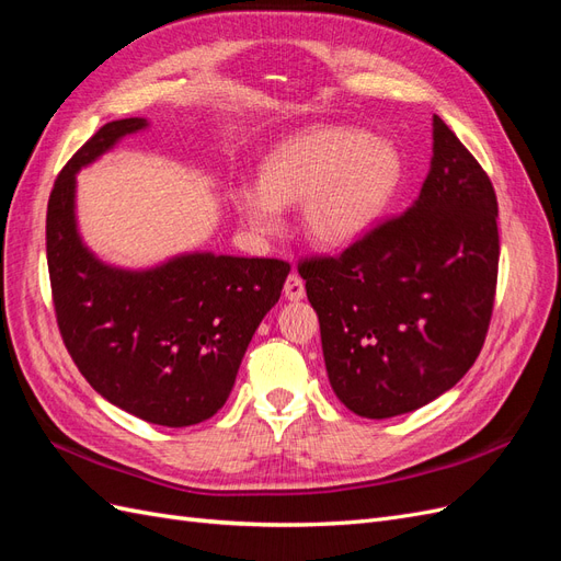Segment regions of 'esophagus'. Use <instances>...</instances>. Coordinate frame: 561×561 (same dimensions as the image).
I'll use <instances>...</instances> for the list:
<instances>
[{
	"label": "esophagus",
	"mask_w": 561,
	"mask_h": 561,
	"mask_svg": "<svg viewBox=\"0 0 561 561\" xmlns=\"http://www.w3.org/2000/svg\"><path fill=\"white\" fill-rule=\"evenodd\" d=\"M283 293H285V299L299 301L304 295H307V287H304V280L297 274H290L283 285Z\"/></svg>",
	"instance_id": "1"
}]
</instances>
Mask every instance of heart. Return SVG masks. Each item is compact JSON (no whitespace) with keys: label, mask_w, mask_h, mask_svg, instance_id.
<instances>
[{"label":"heart","mask_w":561,"mask_h":561,"mask_svg":"<svg viewBox=\"0 0 561 561\" xmlns=\"http://www.w3.org/2000/svg\"><path fill=\"white\" fill-rule=\"evenodd\" d=\"M400 159L383 140L320 126L283 142L262 165L260 184L233 190V206L254 231L276 233L280 206L304 203V227L322 245H342L365 231L396 192Z\"/></svg>","instance_id":"obj_1"}]
</instances>
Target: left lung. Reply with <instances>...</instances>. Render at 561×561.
<instances>
[{
  "instance_id": "1",
  "label": "left lung",
  "mask_w": 561,
  "mask_h": 561,
  "mask_svg": "<svg viewBox=\"0 0 561 561\" xmlns=\"http://www.w3.org/2000/svg\"><path fill=\"white\" fill-rule=\"evenodd\" d=\"M433 140L431 173L410 210L339 254L297 262L332 390L365 419L443 396L478 360L494 313V184L437 114Z\"/></svg>"
}]
</instances>
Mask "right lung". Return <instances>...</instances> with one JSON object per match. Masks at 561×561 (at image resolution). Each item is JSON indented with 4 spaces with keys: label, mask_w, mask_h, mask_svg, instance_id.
Instances as JSON below:
<instances>
[{
    "label": "right lung",
    "mask_w": 561,
    "mask_h": 561,
    "mask_svg": "<svg viewBox=\"0 0 561 561\" xmlns=\"http://www.w3.org/2000/svg\"><path fill=\"white\" fill-rule=\"evenodd\" d=\"M145 126L138 116L105 124L58 173L46 208L50 297L62 344L100 396L149 423L184 428L227 402L290 264L213 252L151 271L100 264L75 227V173Z\"/></svg>",
    "instance_id": "add662e5"
}]
</instances>
